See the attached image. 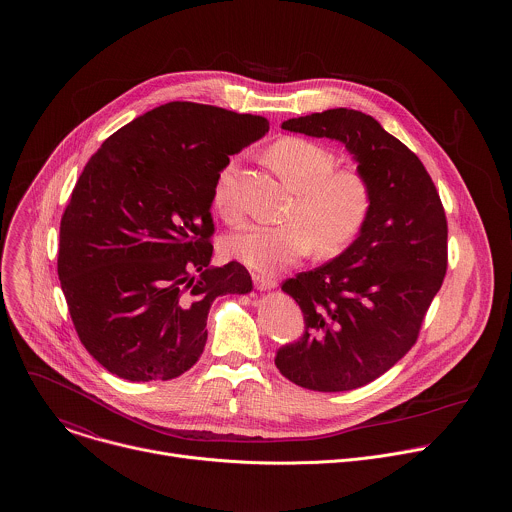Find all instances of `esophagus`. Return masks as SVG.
I'll return each mask as SVG.
<instances>
[{
    "mask_svg": "<svg viewBox=\"0 0 512 512\" xmlns=\"http://www.w3.org/2000/svg\"><path fill=\"white\" fill-rule=\"evenodd\" d=\"M252 282L258 290H272L278 286V280L272 276H264V274H252Z\"/></svg>",
    "mask_w": 512,
    "mask_h": 512,
    "instance_id": "obj_1",
    "label": "esophagus"
}]
</instances>
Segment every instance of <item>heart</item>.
I'll use <instances>...</instances> for the list:
<instances>
[{
  "label": "heart",
  "mask_w": 512,
  "mask_h": 512,
  "mask_svg": "<svg viewBox=\"0 0 512 512\" xmlns=\"http://www.w3.org/2000/svg\"><path fill=\"white\" fill-rule=\"evenodd\" d=\"M268 161L295 191L286 222H246L230 232L222 250L250 268L272 272L303 258L313 246L323 258L345 250L366 226L374 191L363 171L337 169L329 147L305 138H282L268 149ZM213 207L226 222L242 215L236 193V161L220 169L213 185Z\"/></svg>",
  "instance_id": "heart-1"
}]
</instances>
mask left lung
I'll list each match as a JSON object with an SVG mask.
<instances>
[{
	"mask_svg": "<svg viewBox=\"0 0 512 512\" xmlns=\"http://www.w3.org/2000/svg\"><path fill=\"white\" fill-rule=\"evenodd\" d=\"M284 130L343 142L374 191L370 219L335 260L282 284L303 313V335L276 351L278 370L317 392L355 390L418 341L447 272V219L424 163L372 116L335 108Z\"/></svg>",
	"mask_w": 512,
	"mask_h": 512,
	"instance_id": "1",
	"label": "left lung"
}]
</instances>
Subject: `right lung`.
I'll use <instances>...</instances> for the list:
<instances>
[{"label": "right lung", "instance_id": "obj_1", "mask_svg": "<svg viewBox=\"0 0 512 512\" xmlns=\"http://www.w3.org/2000/svg\"><path fill=\"white\" fill-rule=\"evenodd\" d=\"M268 130L262 116L167 102L84 165L61 219L57 272L80 343L108 372L181 376L203 355L213 301L252 290L242 264L209 266L211 203L230 155Z\"/></svg>", "mask_w": 512, "mask_h": 512}]
</instances>
